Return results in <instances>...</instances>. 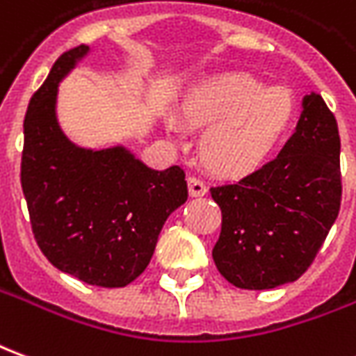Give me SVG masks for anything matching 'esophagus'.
Instances as JSON below:
<instances>
[{
    "instance_id": "esophagus-1",
    "label": "esophagus",
    "mask_w": 356,
    "mask_h": 356,
    "mask_svg": "<svg viewBox=\"0 0 356 356\" xmlns=\"http://www.w3.org/2000/svg\"><path fill=\"white\" fill-rule=\"evenodd\" d=\"M186 183H188V194L191 196H206L208 194V186L204 185V181H200V179L196 177H188L186 179Z\"/></svg>"
}]
</instances>
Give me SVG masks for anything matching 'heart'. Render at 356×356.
Masks as SVG:
<instances>
[{
    "mask_svg": "<svg viewBox=\"0 0 356 356\" xmlns=\"http://www.w3.org/2000/svg\"><path fill=\"white\" fill-rule=\"evenodd\" d=\"M296 99L286 88L234 74L191 89L181 104V120L191 129H205L200 160L223 179L252 175L275 156L296 120ZM177 129V124L171 122Z\"/></svg>",
    "mask_w": 356,
    "mask_h": 356,
    "instance_id": "b5f03b06",
    "label": "heart"
}]
</instances>
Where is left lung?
I'll return each instance as SVG.
<instances>
[{
    "label": "left lung",
    "mask_w": 356,
    "mask_h": 356,
    "mask_svg": "<svg viewBox=\"0 0 356 356\" xmlns=\"http://www.w3.org/2000/svg\"><path fill=\"white\" fill-rule=\"evenodd\" d=\"M339 148L336 118L311 93L273 162L234 185L209 188L223 216L211 255L229 282L270 290L311 267L339 213Z\"/></svg>",
    "instance_id": "1"
}]
</instances>
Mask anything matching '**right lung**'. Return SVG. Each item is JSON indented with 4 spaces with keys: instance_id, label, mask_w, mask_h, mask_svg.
Wrapping results in <instances>:
<instances>
[{
    "instance_id": "add662e5",
    "label": "right lung",
    "mask_w": 356,
    "mask_h": 356,
    "mask_svg": "<svg viewBox=\"0 0 356 356\" xmlns=\"http://www.w3.org/2000/svg\"><path fill=\"white\" fill-rule=\"evenodd\" d=\"M88 51L63 53L28 104L20 183L43 255L81 282L122 288L147 268L188 191L179 165L150 170L124 147L81 148L63 133L58 83Z\"/></svg>"
}]
</instances>
